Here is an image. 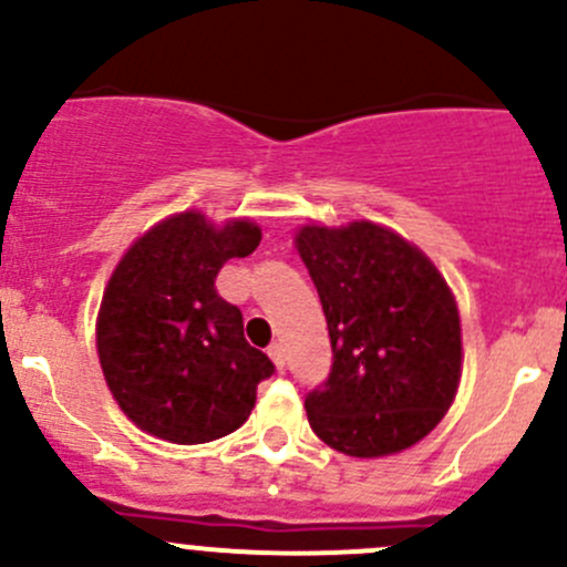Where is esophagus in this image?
<instances>
[{"instance_id": "esophagus-1", "label": "esophagus", "mask_w": 567, "mask_h": 567, "mask_svg": "<svg viewBox=\"0 0 567 567\" xmlns=\"http://www.w3.org/2000/svg\"><path fill=\"white\" fill-rule=\"evenodd\" d=\"M268 357H271V362L277 364V370H285V348H282V342H271V346H268Z\"/></svg>"}]
</instances>
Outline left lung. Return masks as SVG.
<instances>
[{
  "label": "left lung",
  "mask_w": 567,
  "mask_h": 567,
  "mask_svg": "<svg viewBox=\"0 0 567 567\" xmlns=\"http://www.w3.org/2000/svg\"><path fill=\"white\" fill-rule=\"evenodd\" d=\"M296 247L331 340L329 379L307 394L320 442L381 458L425 439L461 381V318L442 274L373 221L307 225Z\"/></svg>",
  "instance_id": "left-lung-1"
}]
</instances>
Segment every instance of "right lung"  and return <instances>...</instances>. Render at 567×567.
Masks as SVG:
<instances>
[{"label": "right lung", "mask_w": 567, "mask_h": 567, "mask_svg": "<svg viewBox=\"0 0 567 567\" xmlns=\"http://www.w3.org/2000/svg\"><path fill=\"white\" fill-rule=\"evenodd\" d=\"M257 244L255 221L216 227L186 210L151 227L114 268L95 329L99 359L120 409L151 436L214 442L255 409L274 364L249 346L241 310L214 282Z\"/></svg>", "instance_id": "add662e5"}]
</instances>
